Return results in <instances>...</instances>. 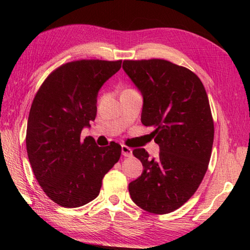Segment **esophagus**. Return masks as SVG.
<instances>
[{
  "instance_id": "1",
  "label": "esophagus",
  "mask_w": 250,
  "mask_h": 250,
  "mask_svg": "<svg viewBox=\"0 0 250 250\" xmlns=\"http://www.w3.org/2000/svg\"><path fill=\"white\" fill-rule=\"evenodd\" d=\"M121 151H122V155H124L125 158H129V156L132 155V150H131L130 147L126 146H122Z\"/></svg>"
}]
</instances>
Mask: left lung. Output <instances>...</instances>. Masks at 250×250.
Returning <instances> with one entry per match:
<instances>
[{"label":"left lung","instance_id":"8db88e82","mask_svg":"<svg viewBox=\"0 0 250 250\" xmlns=\"http://www.w3.org/2000/svg\"><path fill=\"white\" fill-rule=\"evenodd\" d=\"M143 96L141 122L152 126L160 155L141 147V176L129 184L132 201L149 213L167 214L185 204L202 183L214 141V121L204 84L192 70L166 59L124 61Z\"/></svg>","mask_w":250,"mask_h":250}]
</instances>
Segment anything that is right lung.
Masks as SVG:
<instances>
[{"mask_svg": "<svg viewBox=\"0 0 250 250\" xmlns=\"http://www.w3.org/2000/svg\"><path fill=\"white\" fill-rule=\"evenodd\" d=\"M122 61L80 59L53 70L29 110L26 149L34 175L50 200L75 208L99 195L104 176L119 161L121 146L82 140L97 115V95Z\"/></svg>", "mask_w": 250, "mask_h": 250, "instance_id": "right-lung-1", "label": "right lung"}]
</instances>
